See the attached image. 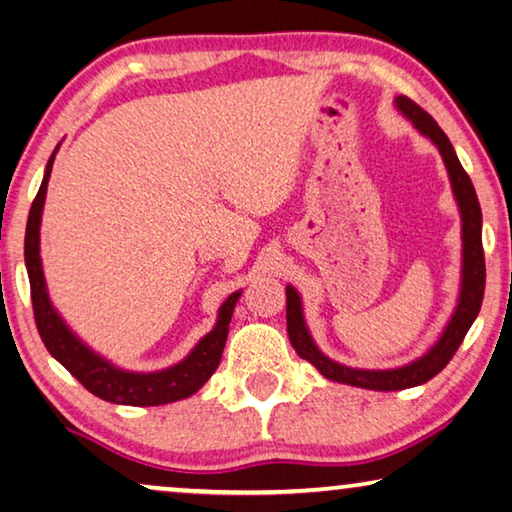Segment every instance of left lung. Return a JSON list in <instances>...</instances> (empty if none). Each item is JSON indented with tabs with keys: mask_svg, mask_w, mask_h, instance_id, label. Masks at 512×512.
Wrapping results in <instances>:
<instances>
[{
	"mask_svg": "<svg viewBox=\"0 0 512 512\" xmlns=\"http://www.w3.org/2000/svg\"><path fill=\"white\" fill-rule=\"evenodd\" d=\"M395 108L406 117V120L413 124L417 133H422L424 138H429L445 161L451 192H454V199L458 204L460 213V240H463V263H460V290H458V301L454 313L445 324V329L438 335V340L424 351L420 358L410 360L406 365L392 367V370H360V367H349L342 365L338 360L329 358L322 354L320 347L315 345L311 331H308V324L304 320V306H301L299 292L286 286V297H288V335L292 347H295L297 354L308 360V363L315 365V370L329 381L335 383H347L356 385V388L365 390H379V392H390V390H406L415 388V385H422L435 374L442 372L456 354L460 342L469 331V326L474 324L476 315L481 311L483 301V290H485V258H483V240H481V229H483V217H481V206L479 197H476V190L469 181L467 172L460 165L456 149L451 145L445 131L438 127V122L433 117L422 111L415 102H410L408 97L399 95L395 97Z\"/></svg>",
	"mask_w": 512,
	"mask_h": 512,
	"instance_id": "obj_1",
	"label": "left lung"
}]
</instances>
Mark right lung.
<instances>
[{
  "instance_id": "1",
  "label": "right lung",
  "mask_w": 512,
  "mask_h": 512,
  "mask_svg": "<svg viewBox=\"0 0 512 512\" xmlns=\"http://www.w3.org/2000/svg\"><path fill=\"white\" fill-rule=\"evenodd\" d=\"M49 156L45 177L40 183V190L33 199L27 233H24V265H27L29 283H31V301L36 326L45 347L58 363H61L74 379L92 395L111 401V404L127 406H163L172 401L186 399L211 379L213 372L220 365L222 351L229 335V322L240 299L242 290L231 292L224 304L217 311V322L204 338H201L190 354L179 360L177 365L165 367L158 372H129L113 365L111 360L90 349L70 326L65 324L61 313L56 311L47 292V281L43 272V258H40V222H43V208L47 197V183L52 177V165L58 152Z\"/></svg>"
}]
</instances>
